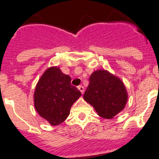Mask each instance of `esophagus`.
Segmentation results:
<instances>
[{"label":"esophagus","mask_w":159,"mask_h":159,"mask_svg":"<svg viewBox=\"0 0 159 159\" xmlns=\"http://www.w3.org/2000/svg\"><path fill=\"white\" fill-rule=\"evenodd\" d=\"M78 89L80 90V92H81V94H83V93H84V87L82 86V85H79V86L78 87Z\"/></svg>","instance_id":"obj_1"}]
</instances>
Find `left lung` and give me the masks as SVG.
Segmentation results:
<instances>
[{
  "instance_id": "obj_1",
  "label": "left lung",
  "mask_w": 159,
  "mask_h": 159,
  "mask_svg": "<svg viewBox=\"0 0 159 159\" xmlns=\"http://www.w3.org/2000/svg\"><path fill=\"white\" fill-rule=\"evenodd\" d=\"M84 99L100 117L110 119L124 109L128 96L122 81L103 70L92 74Z\"/></svg>"
}]
</instances>
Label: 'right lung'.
<instances>
[{"label":"right lung","instance_id":"right-lung-1","mask_svg":"<svg viewBox=\"0 0 159 159\" xmlns=\"http://www.w3.org/2000/svg\"><path fill=\"white\" fill-rule=\"evenodd\" d=\"M71 78L59 67L48 68L37 84L34 107L38 113L52 125L63 122L81 93L70 84Z\"/></svg>","mask_w":159,"mask_h":159}]
</instances>
